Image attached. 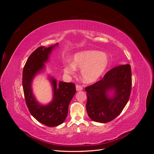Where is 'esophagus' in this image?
Returning a JSON list of instances; mask_svg holds the SVG:
<instances>
[{"mask_svg": "<svg viewBox=\"0 0 154 154\" xmlns=\"http://www.w3.org/2000/svg\"><path fill=\"white\" fill-rule=\"evenodd\" d=\"M76 89L77 91H82L83 90V87L80 85H76Z\"/></svg>", "mask_w": 154, "mask_h": 154, "instance_id": "obj_1", "label": "esophagus"}]
</instances>
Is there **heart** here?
<instances>
[{"label": "heart", "mask_w": 154, "mask_h": 154, "mask_svg": "<svg viewBox=\"0 0 154 154\" xmlns=\"http://www.w3.org/2000/svg\"><path fill=\"white\" fill-rule=\"evenodd\" d=\"M109 63V58L106 53L97 51L87 50L76 53L72 63L63 66L66 74L72 75L76 69H81L82 80L87 83L96 82L103 75Z\"/></svg>", "instance_id": "b5f03b06"}]
</instances>
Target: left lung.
<instances>
[{
	"label": "left lung",
	"instance_id": "8db88e82",
	"mask_svg": "<svg viewBox=\"0 0 154 154\" xmlns=\"http://www.w3.org/2000/svg\"><path fill=\"white\" fill-rule=\"evenodd\" d=\"M131 88L132 73L129 64L110 70L103 79L85 87L86 108L89 118L102 123L115 119L127 105Z\"/></svg>",
	"mask_w": 154,
	"mask_h": 154
}]
</instances>
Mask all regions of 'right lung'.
Here are the masks:
<instances>
[{"label":"right lung","mask_w":154,"mask_h":154,"mask_svg":"<svg viewBox=\"0 0 154 154\" xmlns=\"http://www.w3.org/2000/svg\"><path fill=\"white\" fill-rule=\"evenodd\" d=\"M58 43L45 48H37L27 59L22 74V86L26 103L31 114L48 127H53L64 122L68 114L70 102L76 93V87L72 83H67L48 76L53 88V100L47 105H42L36 100L32 89V82L37 74L43 72L45 63L48 62L53 50Z\"/></svg>","instance_id":"right-lung-1"}]
</instances>
